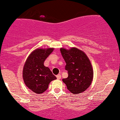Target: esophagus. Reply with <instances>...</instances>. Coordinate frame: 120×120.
I'll list each match as a JSON object with an SVG mask.
<instances>
[{"mask_svg":"<svg viewBox=\"0 0 120 120\" xmlns=\"http://www.w3.org/2000/svg\"><path fill=\"white\" fill-rule=\"evenodd\" d=\"M57 79H58V80L61 79V75H60V74H58V75H57Z\"/></svg>","mask_w":120,"mask_h":120,"instance_id":"34e87169","label":"esophagus"}]
</instances>
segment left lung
Listing matches in <instances>:
<instances>
[{"mask_svg":"<svg viewBox=\"0 0 120 120\" xmlns=\"http://www.w3.org/2000/svg\"><path fill=\"white\" fill-rule=\"evenodd\" d=\"M66 65L68 76L63 79L67 88L72 94H79L90 86L93 78V69L90 60L82 50L76 48H60Z\"/></svg>","mask_w":120,"mask_h":120,"instance_id":"obj_1","label":"left lung"}]
</instances>
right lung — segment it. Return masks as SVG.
I'll return each mask as SVG.
<instances>
[{"label": "right lung", "instance_id": "obj_1", "mask_svg": "<svg viewBox=\"0 0 120 120\" xmlns=\"http://www.w3.org/2000/svg\"><path fill=\"white\" fill-rule=\"evenodd\" d=\"M54 48H38L31 52L24 63L22 77L27 88L37 94H41L48 89L49 83L57 77L48 67L44 65L47 57Z\"/></svg>", "mask_w": 120, "mask_h": 120}]
</instances>
